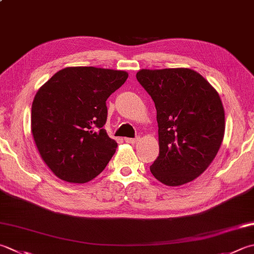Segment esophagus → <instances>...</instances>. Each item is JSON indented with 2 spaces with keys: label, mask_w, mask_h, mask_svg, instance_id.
<instances>
[{
  "label": "esophagus",
  "mask_w": 254,
  "mask_h": 254,
  "mask_svg": "<svg viewBox=\"0 0 254 254\" xmlns=\"http://www.w3.org/2000/svg\"><path fill=\"white\" fill-rule=\"evenodd\" d=\"M138 136H136V137H134V138H132V137H126L124 138V141H126L127 143H130V144H134L135 142H137L138 141Z\"/></svg>",
  "instance_id": "34e87169"
}]
</instances>
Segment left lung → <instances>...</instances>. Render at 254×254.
Returning <instances> with one entry per match:
<instances>
[{"label": "left lung", "instance_id": "obj_1", "mask_svg": "<svg viewBox=\"0 0 254 254\" xmlns=\"http://www.w3.org/2000/svg\"><path fill=\"white\" fill-rule=\"evenodd\" d=\"M136 79L155 103L160 154L150 170L181 186L207 170L225 135V110L216 89L188 68L142 69Z\"/></svg>", "mask_w": 254, "mask_h": 254}]
</instances>
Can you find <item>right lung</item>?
<instances>
[{"label":"right lung","mask_w":254,"mask_h":254,"mask_svg":"<svg viewBox=\"0 0 254 254\" xmlns=\"http://www.w3.org/2000/svg\"><path fill=\"white\" fill-rule=\"evenodd\" d=\"M122 70L67 67L37 91L32 133L43 161L61 180L83 184L97 177L118 143L104 130L107 99L126 82Z\"/></svg>","instance_id":"obj_1"}]
</instances>
